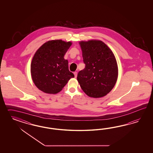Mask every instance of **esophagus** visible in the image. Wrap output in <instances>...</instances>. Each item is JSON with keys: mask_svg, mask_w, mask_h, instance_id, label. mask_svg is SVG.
<instances>
[{"mask_svg": "<svg viewBox=\"0 0 153 153\" xmlns=\"http://www.w3.org/2000/svg\"><path fill=\"white\" fill-rule=\"evenodd\" d=\"M74 77H75V78H76V77H77V72H74Z\"/></svg>", "mask_w": 153, "mask_h": 153, "instance_id": "34e87169", "label": "esophagus"}]
</instances>
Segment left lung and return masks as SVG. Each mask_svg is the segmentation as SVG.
Here are the masks:
<instances>
[{
	"label": "left lung",
	"mask_w": 153,
	"mask_h": 153,
	"mask_svg": "<svg viewBox=\"0 0 153 153\" xmlns=\"http://www.w3.org/2000/svg\"><path fill=\"white\" fill-rule=\"evenodd\" d=\"M85 67L77 74V81L89 97H103L116 85L118 75L116 57L111 49L101 40L79 42Z\"/></svg>",
	"instance_id": "1"
}]
</instances>
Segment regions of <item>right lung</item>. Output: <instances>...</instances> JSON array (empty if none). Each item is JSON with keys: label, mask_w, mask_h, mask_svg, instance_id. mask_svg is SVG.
I'll return each instance as SVG.
<instances>
[{"label": "right lung", "mask_w": 153, "mask_h": 153, "mask_svg": "<svg viewBox=\"0 0 153 153\" xmlns=\"http://www.w3.org/2000/svg\"><path fill=\"white\" fill-rule=\"evenodd\" d=\"M72 42L49 40L35 52L31 63L33 82L40 90L49 94L60 92L74 74L68 70L64 56Z\"/></svg>", "instance_id": "add662e5"}]
</instances>
